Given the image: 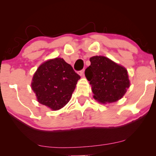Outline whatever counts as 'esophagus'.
Here are the masks:
<instances>
[{
	"label": "esophagus",
	"mask_w": 156,
	"mask_h": 156,
	"mask_svg": "<svg viewBox=\"0 0 156 156\" xmlns=\"http://www.w3.org/2000/svg\"><path fill=\"white\" fill-rule=\"evenodd\" d=\"M79 74H80V76H83L84 75V69H82V70H80V72H78Z\"/></svg>",
	"instance_id": "1"
}]
</instances>
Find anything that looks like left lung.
Returning <instances> with one entry per match:
<instances>
[{"label": "left lung", "instance_id": "left-lung-1", "mask_svg": "<svg viewBox=\"0 0 156 156\" xmlns=\"http://www.w3.org/2000/svg\"><path fill=\"white\" fill-rule=\"evenodd\" d=\"M85 76L94 94V98L101 104L112 103L121 99L130 87L125 67L104 56H94Z\"/></svg>", "mask_w": 156, "mask_h": 156}]
</instances>
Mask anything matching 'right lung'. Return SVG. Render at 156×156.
<instances>
[{"mask_svg":"<svg viewBox=\"0 0 156 156\" xmlns=\"http://www.w3.org/2000/svg\"><path fill=\"white\" fill-rule=\"evenodd\" d=\"M80 79L71 65L57 57L38 67L31 87L39 103L55 111L69 102Z\"/></svg>","mask_w":156,"mask_h":156,"instance_id":"right-lung-1","label":"right lung"}]
</instances>
